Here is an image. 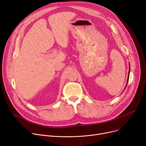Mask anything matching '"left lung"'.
<instances>
[{"label":"left lung","mask_w":146,"mask_h":146,"mask_svg":"<svg viewBox=\"0 0 146 146\" xmlns=\"http://www.w3.org/2000/svg\"><path fill=\"white\" fill-rule=\"evenodd\" d=\"M129 71H130V66H129V72H128V79H127V85H126V86L127 85V83H128V79H129Z\"/></svg>","instance_id":"left-lung-1"}]
</instances>
